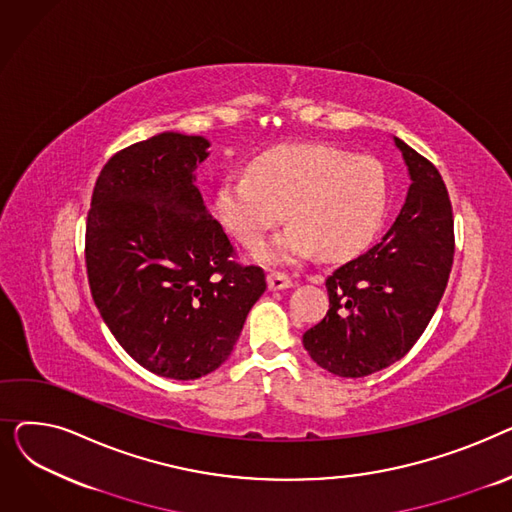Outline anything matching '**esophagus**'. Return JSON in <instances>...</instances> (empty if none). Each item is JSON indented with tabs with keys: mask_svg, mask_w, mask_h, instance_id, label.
Listing matches in <instances>:
<instances>
[{
	"mask_svg": "<svg viewBox=\"0 0 512 512\" xmlns=\"http://www.w3.org/2000/svg\"><path fill=\"white\" fill-rule=\"evenodd\" d=\"M267 286H270L272 290H284V288L294 286V280L284 272H270L267 274Z\"/></svg>",
	"mask_w": 512,
	"mask_h": 512,
	"instance_id": "1",
	"label": "esophagus"
}]
</instances>
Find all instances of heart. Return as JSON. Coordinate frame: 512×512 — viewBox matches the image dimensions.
I'll use <instances>...</instances> for the list:
<instances>
[{"instance_id":"1","label":"heart","mask_w":512,"mask_h":512,"mask_svg":"<svg viewBox=\"0 0 512 512\" xmlns=\"http://www.w3.org/2000/svg\"><path fill=\"white\" fill-rule=\"evenodd\" d=\"M388 182L373 157L326 145H278L253 157L249 174H232L215 193L222 226L249 249L276 228L284 209L294 222L259 249L263 261H292L319 249L351 257L378 232Z\"/></svg>"}]
</instances>
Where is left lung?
Here are the masks:
<instances>
[{"label": "left lung", "instance_id": "obj_1", "mask_svg": "<svg viewBox=\"0 0 512 512\" xmlns=\"http://www.w3.org/2000/svg\"><path fill=\"white\" fill-rule=\"evenodd\" d=\"M411 186L386 236L328 276L330 311L305 351L340 378H365L405 357L434 317L454 259L448 188L432 161L394 139Z\"/></svg>", "mask_w": 512, "mask_h": 512}]
</instances>
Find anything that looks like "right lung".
<instances>
[{
    "label": "right lung",
    "instance_id": "obj_1",
    "mask_svg": "<svg viewBox=\"0 0 512 512\" xmlns=\"http://www.w3.org/2000/svg\"><path fill=\"white\" fill-rule=\"evenodd\" d=\"M209 141L161 132L107 159L87 215L93 301L124 351L172 380H197L232 353L265 292L205 209L195 168Z\"/></svg>",
    "mask_w": 512,
    "mask_h": 512
}]
</instances>
